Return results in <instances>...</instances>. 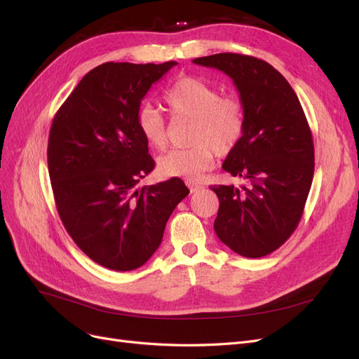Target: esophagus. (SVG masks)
<instances>
[{"mask_svg": "<svg viewBox=\"0 0 359 359\" xmlns=\"http://www.w3.org/2000/svg\"><path fill=\"white\" fill-rule=\"evenodd\" d=\"M186 184H187V187L190 189V191H191V193H196V191H199V190H202V189H203V186H201V184L191 182V181H187Z\"/></svg>", "mask_w": 359, "mask_h": 359, "instance_id": "esophagus-1", "label": "esophagus"}]
</instances>
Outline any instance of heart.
<instances>
[{
	"instance_id": "obj_1",
	"label": "heart",
	"mask_w": 359,
	"mask_h": 359,
	"mask_svg": "<svg viewBox=\"0 0 359 359\" xmlns=\"http://www.w3.org/2000/svg\"><path fill=\"white\" fill-rule=\"evenodd\" d=\"M165 103L172 116L193 118L194 124L189 136L191 147L160 157V175L196 181L212 166L215 154H231L240 144L245 127L244 106L236 97H222L215 85L186 76L166 91ZM136 123L151 148L168 147L166 123L153 106L140 107Z\"/></svg>"
}]
</instances>
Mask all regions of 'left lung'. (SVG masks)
<instances>
[{
  "mask_svg": "<svg viewBox=\"0 0 359 359\" xmlns=\"http://www.w3.org/2000/svg\"><path fill=\"white\" fill-rule=\"evenodd\" d=\"M194 64L233 79L245 112L240 144L223 169L245 186H211L220 206L214 231L244 257H262L297 229L311 187L314 147L306 114L283 74L241 53H215Z\"/></svg>",
  "mask_w": 359,
  "mask_h": 359,
  "instance_id": "1",
  "label": "left lung"
}]
</instances>
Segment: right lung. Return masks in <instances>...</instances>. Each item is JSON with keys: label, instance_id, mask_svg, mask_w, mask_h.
<instances>
[{"label": "right lung", "instance_id": "1", "mask_svg": "<svg viewBox=\"0 0 359 359\" xmlns=\"http://www.w3.org/2000/svg\"><path fill=\"white\" fill-rule=\"evenodd\" d=\"M173 66L104 62L53 116L48 168L57 211L76 245L104 268L142 266L189 194L181 178L137 187L156 165L136 123L140 102Z\"/></svg>", "mask_w": 359, "mask_h": 359}]
</instances>
